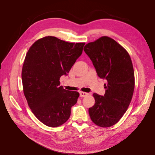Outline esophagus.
I'll use <instances>...</instances> for the list:
<instances>
[{"label":"esophagus","mask_w":155,"mask_h":155,"mask_svg":"<svg viewBox=\"0 0 155 155\" xmlns=\"http://www.w3.org/2000/svg\"><path fill=\"white\" fill-rule=\"evenodd\" d=\"M79 95H80V97H85L88 95V94L87 92H79Z\"/></svg>","instance_id":"34e87169"}]
</instances>
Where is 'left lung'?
Segmentation results:
<instances>
[{
  "label": "left lung",
  "instance_id": "left-lung-1",
  "mask_svg": "<svg viewBox=\"0 0 155 155\" xmlns=\"http://www.w3.org/2000/svg\"><path fill=\"white\" fill-rule=\"evenodd\" d=\"M83 50L92 61L97 76L107 81L104 96L93 94L95 104L89 108V115L96 125L109 127L121 118L133 97L134 74L132 61L124 48L107 36L87 44Z\"/></svg>",
  "mask_w": 155,
  "mask_h": 155
}]
</instances>
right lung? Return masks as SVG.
Segmentation results:
<instances>
[{
	"label": "right lung",
	"instance_id": "add662e5",
	"mask_svg": "<svg viewBox=\"0 0 155 155\" xmlns=\"http://www.w3.org/2000/svg\"><path fill=\"white\" fill-rule=\"evenodd\" d=\"M85 43H68L52 36L35 41L28 51L22 66L23 91L36 118L48 127L64 124L79 94L60 85L83 52Z\"/></svg>",
	"mask_w": 155,
	"mask_h": 155
}]
</instances>
